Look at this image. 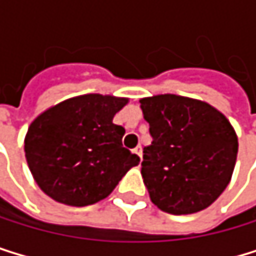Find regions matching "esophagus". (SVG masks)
Instances as JSON below:
<instances>
[{"label":"esophagus","mask_w":256,"mask_h":256,"mask_svg":"<svg viewBox=\"0 0 256 256\" xmlns=\"http://www.w3.org/2000/svg\"><path fill=\"white\" fill-rule=\"evenodd\" d=\"M134 154H136L140 158L142 156V149H141V146H136V147H135V149H134Z\"/></svg>","instance_id":"esophagus-1"}]
</instances>
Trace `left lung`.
<instances>
[{
  "instance_id": "1",
  "label": "left lung",
  "mask_w": 256,
  "mask_h": 256,
  "mask_svg": "<svg viewBox=\"0 0 256 256\" xmlns=\"http://www.w3.org/2000/svg\"><path fill=\"white\" fill-rule=\"evenodd\" d=\"M152 144L144 147L141 175L162 212H200L230 182L238 138L229 120L210 104L156 95L140 100Z\"/></svg>"
}]
</instances>
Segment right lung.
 Returning <instances> with one entry per match:
<instances>
[{
  "mask_svg": "<svg viewBox=\"0 0 256 256\" xmlns=\"http://www.w3.org/2000/svg\"><path fill=\"white\" fill-rule=\"evenodd\" d=\"M127 98L89 94L66 100L28 126L24 152L36 184L67 206L109 196L140 156L122 147L124 127L114 116Z\"/></svg>",
  "mask_w": 256,
  "mask_h": 256,
  "instance_id": "1",
  "label": "right lung"
}]
</instances>
